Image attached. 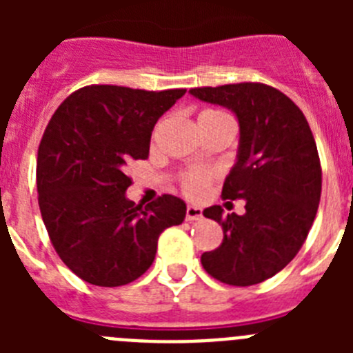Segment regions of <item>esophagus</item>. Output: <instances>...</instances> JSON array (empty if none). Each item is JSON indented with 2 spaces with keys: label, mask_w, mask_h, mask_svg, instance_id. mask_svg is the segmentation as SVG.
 Segmentation results:
<instances>
[{
  "label": "esophagus",
  "mask_w": 353,
  "mask_h": 353,
  "mask_svg": "<svg viewBox=\"0 0 353 353\" xmlns=\"http://www.w3.org/2000/svg\"><path fill=\"white\" fill-rule=\"evenodd\" d=\"M201 217H203V210H201V208L191 207V205L187 207V210H185V219L187 221H199Z\"/></svg>",
  "instance_id": "34e87169"
}]
</instances>
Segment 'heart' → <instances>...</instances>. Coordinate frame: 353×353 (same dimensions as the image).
<instances>
[{
    "label": "heart",
    "mask_w": 353,
    "mask_h": 353,
    "mask_svg": "<svg viewBox=\"0 0 353 353\" xmlns=\"http://www.w3.org/2000/svg\"><path fill=\"white\" fill-rule=\"evenodd\" d=\"M217 120H232V118L221 109H205L199 113V123ZM208 183H210V173L201 170H189L180 176V189H182L183 194L192 199L201 198L207 192Z\"/></svg>",
    "instance_id": "heart-1"
}]
</instances>
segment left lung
Returning <instances> with one entry per match:
<instances>
[{
    "label": "left lung",
    "instance_id": "1",
    "mask_svg": "<svg viewBox=\"0 0 353 353\" xmlns=\"http://www.w3.org/2000/svg\"><path fill=\"white\" fill-rule=\"evenodd\" d=\"M191 93L239 118V159L224 180L223 199H245L244 215H223L219 205L205 208L224 239L201 254V265L224 285H258L295 258L316 217L322 166L313 132L299 105L269 84L201 86Z\"/></svg>",
    "mask_w": 353,
    "mask_h": 353
}]
</instances>
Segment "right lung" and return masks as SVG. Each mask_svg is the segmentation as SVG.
<instances>
[{
	"label": "right lung",
	"mask_w": 353,
	"mask_h": 353,
	"mask_svg": "<svg viewBox=\"0 0 353 353\" xmlns=\"http://www.w3.org/2000/svg\"><path fill=\"white\" fill-rule=\"evenodd\" d=\"M183 93L90 84L49 120L37 157L40 214L58 256L83 281L108 288L136 281L154 261L159 235L182 224L185 203L176 196L143 208L125 191L127 168L148 159L155 123Z\"/></svg>",
	"instance_id": "add662e5"
}]
</instances>
